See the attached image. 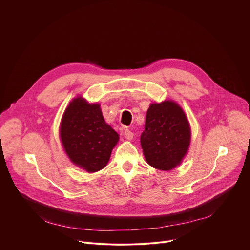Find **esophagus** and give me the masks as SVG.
Masks as SVG:
<instances>
[{"instance_id": "34e87169", "label": "esophagus", "mask_w": 250, "mask_h": 250, "mask_svg": "<svg viewBox=\"0 0 250 250\" xmlns=\"http://www.w3.org/2000/svg\"><path fill=\"white\" fill-rule=\"evenodd\" d=\"M124 135H125V137L127 140H130V139L133 138V133H132V131L129 130L128 128H125V129Z\"/></svg>"}]
</instances>
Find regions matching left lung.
Here are the masks:
<instances>
[{
	"label": "left lung",
	"mask_w": 250,
	"mask_h": 250,
	"mask_svg": "<svg viewBox=\"0 0 250 250\" xmlns=\"http://www.w3.org/2000/svg\"><path fill=\"white\" fill-rule=\"evenodd\" d=\"M190 141V125L179 104L164 101L149 105L140 144L150 166L163 171L175 168L186 155Z\"/></svg>",
	"instance_id": "left-lung-1"
}]
</instances>
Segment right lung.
<instances>
[{
	"mask_svg": "<svg viewBox=\"0 0 250 250\" xmlns=\"http://www.w3.org/2000/svg\"><path fill=\"white\" fill-rule=\"evenodd\" d=\"M60 139L70 160L93 173L109 162L119 134L104 122L99 104H89L77 97L63 114Z\"/></svg>",
	"mask_w": 250,
	"mask_h": 250,
	"instance_id": "1",
	"label": "right lung"
}]
</instances>
